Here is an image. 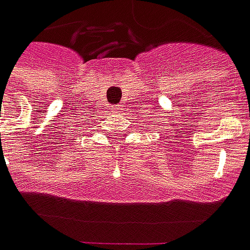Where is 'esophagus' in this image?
<instances>
[{"instance_id":"34e87169","label":"esophagus","mask_w":250,"mask_h":250,"mask_svg":"<svg viewBox=\"0 0 250 250\" xmlns=\"http://www.w3.org/2000/svg\"><path fill=\"white\" fill-rule=\"evenodd\" d=\"M121 111H122V105H119V106L116 105V106H115V112H121Z\"/></svg>"}]
</instances>
